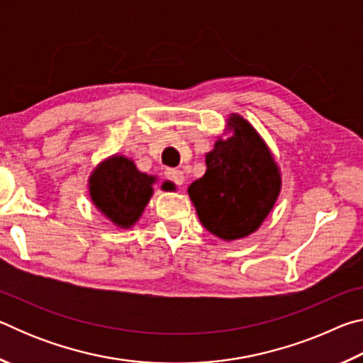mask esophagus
Instances as JSON below:
<instances>
[{"label":"esophagus","instance_id":"1","mask_svg":"<svg viewBox=\"0 0 363 363\" xmlns=\"http://www.w3.org/2000/svg\"><path fill=\"white\" fill-rule=\"evenodd\" d=\"M164 176H167V179H169L171 182H174L176 186H182L184 182V173L181 169H173V168H168L164 171Z\"/></svg>","mask_w":363,"mask_h":363}]
</instances>
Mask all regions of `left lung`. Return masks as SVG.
Wrapping results in <instances>:
<instances>
[{
    "mask_svg": "<svg viewBox=\"0 0 363 363\" xmlns=\"http://www.w3.org/2000/svg\"><path fill=\"white\" fill-rule=\"evenodd\" d=\"M233 134L206 153V173L190 184L189 196L213 235L237 240L262 224L280 192V173L253 126L230 116Z\"/></svg>",
    "mask_w": 363,
    "mask_h": 363,
    "instance_id": "obj_1",
    "label": "left lung"
}]
</instances>
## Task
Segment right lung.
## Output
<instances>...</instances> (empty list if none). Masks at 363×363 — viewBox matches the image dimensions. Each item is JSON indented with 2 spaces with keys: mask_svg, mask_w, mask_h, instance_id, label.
<instances>
[{
  "mask_svg": "<svg viewBox=\"0 0 363 363\" xmlns=\"http://www.w3.org/2000/svg\"><path fill=\"white\" fill-rule=\"evenodd\" d=\"M155 177L138 171L136 164L125 157H112L101 163L89 177V192L94 205L128 229L143 214L152 196Z\"/></svg>",
  "mask_w": 363,
  "mask_h": 363,
  "instance_id": "obj_1",
  "label": "right lung"
}]
</instances>
